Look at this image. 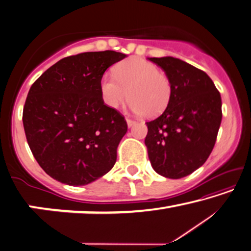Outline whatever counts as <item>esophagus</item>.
<instances>
[{"instance_id":"34e87169","label":"esophagus","mask_w":251,"mask_h":251,"mask_svg":"<svg viewBox=\"0 0 251 251\" xmlns=\"http://www.w3.org/2000/svg\"><path fill=\"white\" fill-rule=\"evenodd\" d=\"M126 122H127V125H128V127H132L137 123L136 121H134V119H130V118H127Z\"/></svg>"}]
</instances>
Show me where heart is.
<instances>
[{"mask_svg": "<svg viewBox=\"0 0 251 251\" xmlns=\"http://www.w3.org/2000/svg\"><path fill=\"white\" fill-rule=\"evenodd\" d=\"M170 78L154 63L141 57H132L119 63L115 76L103 75L100 80V92L103 102L110 108H118L130 98L129 107L137 114L149 117L158 116L166 109L171 98Z\"/></svg>", "mask_w": 251, "mask_h": 251, "instance_id": "b5f03b06", "label": "heart"}]
</instances>
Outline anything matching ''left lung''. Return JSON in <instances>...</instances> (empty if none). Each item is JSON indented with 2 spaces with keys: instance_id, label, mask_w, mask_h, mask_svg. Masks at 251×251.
I'll list each match as a JSON object with an SVG mask.
<instances>
[{
  "instance_id": "8db88e82",
  "label": "left lung",
  "mask_w": 251,
  "mask_h": 251,
  "mask_svg": "<svg viewBox=\"0 0 251 251\" xmlns=\"http://www.w3.org/2000/svg\"><path fill=\"white\" fill-rule=\"evenodd\" d=\"M149 59L166 72L173 87L166 110L147 122L149 159L159 175L179 179L211 154L221 125V96L204 71L169 56Z\"/></svg>"
}]
</instances>
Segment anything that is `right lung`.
<instances>
[{
	"label": "right lung",
	"mask_w": 251,
	"mask_h": 251,
	"mask_svg": "<svg viewBox=\"0 0 251 251\" xmlns=\"http://www.w3.org/2000/svg\"><path fill=\"white\" fill-rule=\"evenodd\" d=\"M125 57L114 50L71 55L33 82L22 122L33 156L51 178L82 186L114 167L127 123L103 102L100 80Z\"/></svg>",
	"instance_id": "obj_1"
}]
</instances>
